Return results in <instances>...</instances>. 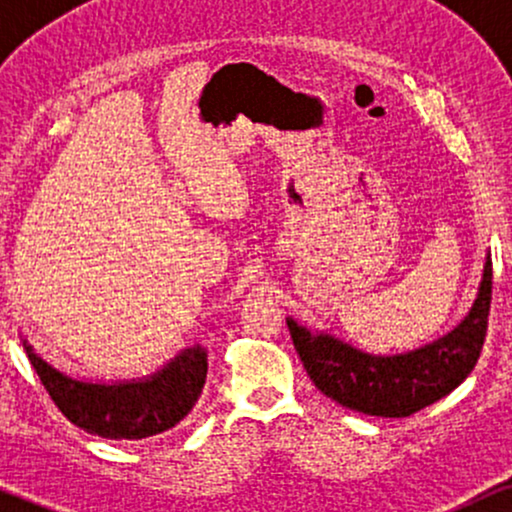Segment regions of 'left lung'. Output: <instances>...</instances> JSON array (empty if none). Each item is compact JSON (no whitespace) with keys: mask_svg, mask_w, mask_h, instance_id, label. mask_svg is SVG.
<instances>
[{"mask_svg":"<svg viewBox=\"0 0 512 512\" xmlns=\"http://www.w3.org/2000/svg\"><path fill=\"white\" fill-rule=\"evenodd\" d=\"M491 279V257H486L477 301L467 317L445 337L407 354H363L332 334L305 330L291 317L286 325L310 380L322 395L351 411L402 419L450 395L477 366L489 327Z\"/></svg>","mask_w":512,"mask_h":512,"instance_id":"1","label":"left lung"}]
</instances>
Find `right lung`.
I'll use <instances>...</instances> for the list:
<instances>
[{
  "label": "right lung",
  "mask_w": 512,
  "mask_h": 512,
  "mask_svg": "<svg viewBox=\"0 0 512 512\" xmlns=\"http://www.w3.org/2000/svg\"><path fill=\"white\" fill-rule=\"evenodd\" d=\"M28 361L57 409L91 436L142 440L168 431L190 414L207 380V351H180L154 375L127 383H86L52 368L23 339Z\"/></svg>",
  "instance_id": "right-lung-1"
}]
</instances>
